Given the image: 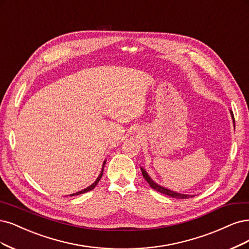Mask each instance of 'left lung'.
I'll return each mask as SVG.
<instances>
[{
    "label": "left lung",
    "instance_id": "1",
    "mask_svg": "<svg viewBox=\"0 0 249 249\" xmlns=\"http://www.w3.org/2000/svg\"><path fill=\"white\" fill-rule=\"evenodd\" d=\"M230 113H231V116H232L233 118V122H234V124H235V119H234V114L232 112V110H230ZM141 168V171H142V174H143V177L145 178V180L149 183L150 187L153 188V190H156L161 194L164 195H167V196H172V198H175V199H188V198H192V196H194V195H185V194H179V193H176L174 191H171L169 190V188H166L164 186H161L160 184H158L157 182H154L153 180L150 178V176L148 175V173L145 171L144 168L140 167Z\"/></svg>",
    "mask_w": 249,
    "mask_h": 249
}]
</instances>
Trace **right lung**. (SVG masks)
<instances>
[{"label": "right lung", "mask_w": 249, "mask_h": 249, "mask_svg": "<svg viewBox=\"0 0 249 249\" xmlns=\"http://www.w3.org/2000/svg\"><path fill=\"white\" fill-rule=\"evenodd\" d=\"M105 164H106V160H104V162H103V166H102L101 173H100V175L98 176V178L96 179V181H95V182H93L92 184H90L89 186H88L87 188H84V190H81V191L77 192V193L71 194V195H69V196H78V195H81V194H84V193H88V192H89V191L93 190V188H95V187H96V185L98 184V182L100 181V179L102 178V175H103V171H104V167H105Z\"/></svg>", "instance_id": "add662e5"}]
</instances>
